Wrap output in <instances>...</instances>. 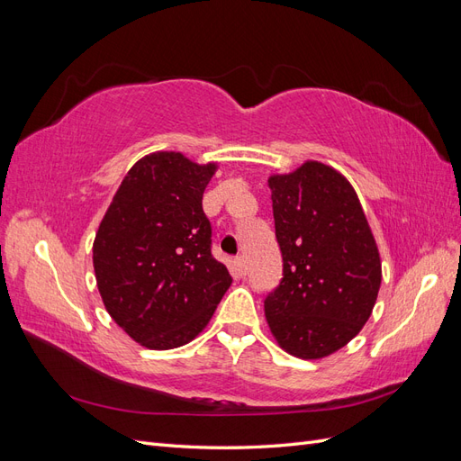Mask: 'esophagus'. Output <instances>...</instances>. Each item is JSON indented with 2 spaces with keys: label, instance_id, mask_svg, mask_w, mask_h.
<instances>
[{
  "label": "esophagus",
  "instance_id": "1",
  "mask_svg": "<svg viewBox=\"0 0 461 461\" xmlns=\"http://www.w3.org/2000/svg\"><path fill=\"white\" fill-rule=\"evenodd\" d=\"M234 269H236V273H239L240 276H246V271H248L246 259H244V258H236V259H234Z\"/></svg>",
  "mask_w": 461,
  "mask_h": 461
}]
</instances>
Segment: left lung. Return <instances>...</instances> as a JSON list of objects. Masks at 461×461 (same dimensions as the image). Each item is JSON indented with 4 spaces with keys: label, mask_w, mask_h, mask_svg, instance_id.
<instances>
[{
    "label": "left lung",
    "mask_w": 461,
    "mask_h": 461,
    "mask_svg": "<svg viewBox=\"0 0 461 461\" xmlns=\"http://www.w3.org/2000/svg\"><path fill=\"white\" fill-rule=\"evenodd\" d=\"M283 278L265 317L283 350L319 359L367 323L381 286V258L352 185L308 161L269 178Z\"/></svg>",
    "instance_id": "obj_1"
}]
</instances>
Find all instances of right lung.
Listing matches in <instances>:
<instances>
[{"mask_svg":"<svg viewBox=\"0 0 461 461\" xmlns=\"http://www.w3.org/2000/svg\"><path fill=\"white\" fill-rule=\"evenodd\" d=\"M215 165L158 151L132 165L94 240L105 310L149 350H171L209 323L232 276L212 254L202 198Z\"/></svg>","mask_w":461,"mask_h":461,"instance_id":"obj_1","label":"right lung"}]
</instances>
